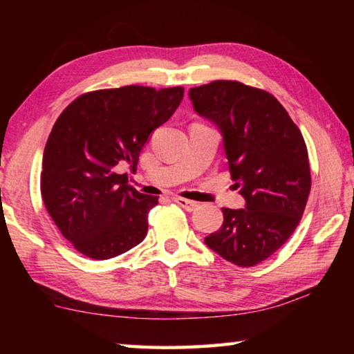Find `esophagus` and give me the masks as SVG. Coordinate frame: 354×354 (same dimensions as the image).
Here are the masks:
<instances>
[{
	"label": "esophagus",
	"mask_w": 354,
	"mask_h": 354,
	"mask_svg": "<svg viewBox=\"0 0 354 354\" xmlns=\"http://www.w3.org/2000/svg\"><path fill=\"white\" fill-rule=\"evenodd\" d=\"M173 201L176 203V205H179L181 206L183 209H185V211L187 212H192V211H195L196 207H198V203H195V201H190V200H185V198H173Z\"/></svg>",
	"instance_id": "1"
}]
</instances>
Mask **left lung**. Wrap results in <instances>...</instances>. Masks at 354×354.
Returning <instances> with one entry per match:
<instances>
[{"label":"left lung","mask_w":354,"mask_h":354,"mask_svg":"<svg viewBox=\"0 0 354 354\" xmlns=\"http://www.w3.org/2000/svg\"><path fill=\"white\" fill-rule=\"evenodd\" d=\"M194 111L218 128L243 209L223 207V225L205 243L236 266H256L287 242L310 190L306 143L266 91L214 81L189 91Z\"/></svg>","instance_id":"8db88e82"}]
</instances>
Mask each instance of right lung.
Wrapping results in <instances>:
<instances>
[{"instance_id": "1", "label": "right lung", "mask_w": 354, "mask_h": 354, "mask_svg": "<svg viewBox=\"0 0 354 354\" xmlns=\"http://www.w3.org/2000/svg\"><path fill=\"white\" fill-rule=\"evenodd\" d=\"M183 87L127 86L77 97L56 120L44 151L41 198L84 256L111 259L139 245L159 196L128 185L153 131L178 109Z\"/></svg>"}]
</instances>
